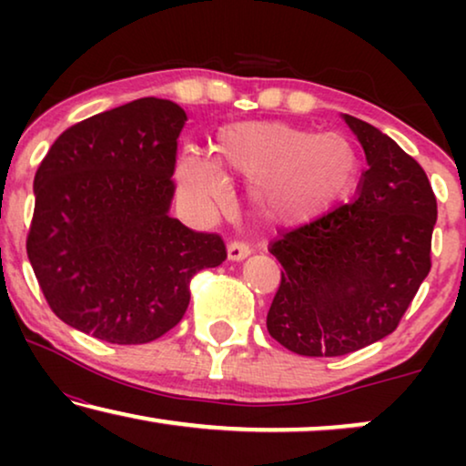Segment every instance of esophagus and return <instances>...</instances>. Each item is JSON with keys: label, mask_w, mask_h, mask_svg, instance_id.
Segmentation results:
<instances>
[{"label": "esophagus", "mask_w": 466, "mask_h": 466, "mask_svg": "<svg viewBox=\"0 0 466 466\" xmlns=\"http://www.w3.org/2000/svg\"><path fill=\"white\" fill-rule=\"evenodd\" d=\"M250 246L244 244V241H231L227 248L228 260H244L246 257H250Z\"/></svg>", "instance_id": "1"}]
</instances>
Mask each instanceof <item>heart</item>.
<instances>
[{"label": "heart", "instance_id": "1", "mask_svg": "<svg viewBox=\"0 0 466 466\" xmlns=\"http://www.w3.org/2000/svg\"><path fill=\"white\" fill-rule=\"evenodd\" d=\"M222 165L250 177V199L260 218L295 225L316 218L354 187L359 155L343 136L279 120H239L216 136L214 152L188 148L177 161L182 197L199 208L228 201Z\"/></svg>", "mask_w": 466, "mask_h": 466}]
</instances>
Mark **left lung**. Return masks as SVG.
Listing matches in <instances>:
<instances>
[{
	"label": "left lung",
	"mask_w": 466,
	"mask_h": 466,
	"mask_svg": "<svg viewBox=\"0 0 466 466\" xmlns=\"http://www.w3.org/2000/svg\"><path fill=\"white\" fill-rule=\"evenodd\" d=\"M343 120L369 165L354 201L269 246L284 271L267 330L301 356H343L384 339L431 271L437 199L424 169L373 125Z\"/></svg>",
	"instance_id": "8db88e82"
}]
</instances>
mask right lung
Wrapping results in <instances>:
<instances>
[{
  "mask_svg": "<svg viewBox=\"0 0 466 466\" xmlns=\"http://www.w3.org/2000/svg\"><path fill=\"white\" fill-rule=\"evenodd\" d=\"M187 112L142 97L63 131L35 171L27 257L50 309L101 341L148 343L182 320L220 235L171 218Z\"/></svg>",
  "mask_w": 466,
  "mask_h": 466,
  "instance_id": "add662e5",
  "label": "right lung"
}]
</instances>
